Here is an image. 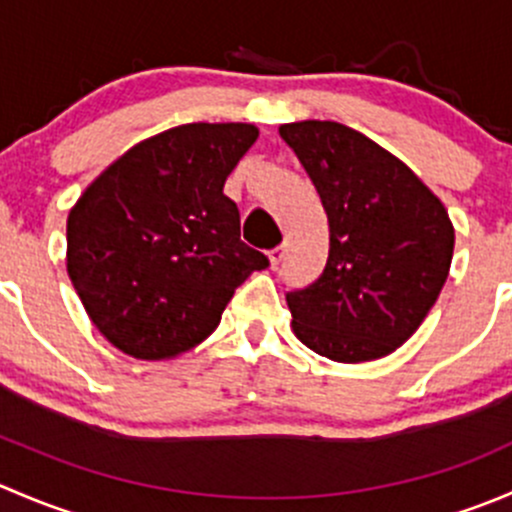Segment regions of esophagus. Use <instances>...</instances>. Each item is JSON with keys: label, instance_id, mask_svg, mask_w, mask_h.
<instances>
[{"label": "esophagus", "instance_id": "1", "mask_svg": "<svg viewBox=\"0 0 512 512\" xmlns=\"http://www.w3.org/2000/svg\"><path fill=\"white\" fill-rule=\"evenodd\" d=\"M282 257H285V245H277L275 250H270V265L277 267L282 262Z\"/></svg>", "mask_w": 512, "mask_h": 512}]
</instances>
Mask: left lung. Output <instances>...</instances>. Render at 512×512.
Returning a JSON list of instances; mask_svg holds the SVG:
<instances>
[{"label":"left lung","instance_id":"obj_1","mask_svg":"<svg viewBox=\"0 0 512 512\" xmlns=\"http://www.w3.org/2000/svg\"><path fill=\"white\" fill-rule=\"evenodd\" d=\"M329 220V257L287 292L294 337L342 364L396 352L421 327L451 270L456 232L441 200L386 148L337 121L280 126Z\"/></svg>","mask_w":512,"mask_h":512}]
</instances>
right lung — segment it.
Instances as JSON below:
<instances>
[{
  "instance_id": "add662e5",
  "label": "right lung",
  "mask_w": 512,
  "mask_h": 512,
  "mask_svg": "<svg viewBox=\"0 0 512 512\" xmlns=\"http://www.w3.org/2000/svg\"><path fill=\"white\" fill-rule=\"evenodd\" d=\"M260 131L185 123L113 160L66 220V272L98 332L133 359H173L215 332L270 262L240 240L227 175Z\"/></svg>"
}]
</instances>
